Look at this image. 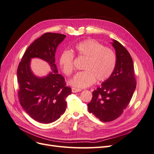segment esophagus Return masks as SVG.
Returning a JSON list of instances; mask_svg holds the SVG:
<instances>
[{
	"label": "esophagus",
	"mask_w": 154,
	"mask_h": 154,
	"mask_svg": "<svg viewBox=\"0 0 154 154\" xmlns=\"http://www.w3.org/2000/svg\"><path fill=\"white\" fill-rule=\"evenodd\" d=\"M82 91L81 88H72V92H80Z\"/></svg>",
	"instance_id": "esophagus-1"
}]
</instances>
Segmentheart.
Wrapping results in <instances>:
<instances>
[{
    "instance_id": "obj_1",
    "label": "heart",
    "mask_w": 154,
    "mask_h": 154,
    "mask_svg": "<svg viewBox=\"0 0 154 154\" xmlns=\"http://www.w3.org/2000/svg\"><path fill=\"white\" fill-rule=\"evenodd\" d=\"M74 52L79 57L85 58L83 69L69 81L72 86L78 88L89 87L96 80L103 82L111 76L116 65L114 51L94 39H87L76 44ZM74 53L71 51H63L60 57V66L65 75H71L74 70Z\"/></svg>"
}]
</instances>
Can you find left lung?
<instances>
[{"mask_svg":"<svg viewBox=\"0 0 154 154\" xmlns=\"http://www.w3.org/2000/svg\"><path fill=\"white\" fill-rule=\"evenodd\" d=\"M116 65L108 80L92 92L88 110L103 122L119 118L128 105L136 87V80L131 56L124 46L114 40Z\"/></svg>","mask_w":154,"mask_h":154,"instance_id":"obj_1","label":"left lung"}]
</instances>
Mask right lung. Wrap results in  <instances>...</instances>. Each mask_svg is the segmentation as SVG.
<instances>
[{
    "instance_id": "add662e5",
    "label": "right lung",
    "mask_w": 154,
    "mask_h": 154,
    "mask_svg": "<svg viewBox=\"0 0 154 154\" xmlns=\"http://www.w3.org/2000/svg\"><path fill=\"white\" fill-rule=\"evenodd\" d=\"M66 35L45 32L35 40L25 51L17 69L20 104L27 114L36 122L50 123L58 119L66 111V97L71 93L64 78L58 74L55 52ZM40 57L48 61L52 72L40 79L33 75L29 63L32 57Z\"/></svg>"
}]
</instances>
